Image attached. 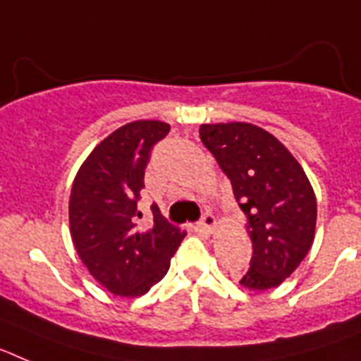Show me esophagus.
Listing matches in <instances>:
<instances>
[{
	"instance_id": "esophagus-1",
	"label": "esophagus",
	"mask_w": 361,
	"mask_h": 361,
	"mask_svg": "<svg viewBox=\"0 0 361 361\" xmlns=\"http://www.w3.org/2000/svg\"><path fill=\"white\" fill-rule=\"evenodd\" d=\"M199 224H200V228H204L206 231H213V228H215V224H216V220L212 213L206 212L202 216H200Z\"/></svg>"
}]
</instances>
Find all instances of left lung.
<instances>
[{"label":"left lung","mask_w":361,"mask_h":361,"mask_svg":"<svg viewBox=\"0 0 361 361\" xmlns=\"http://www.w3.org/2000/svg\"><path fill=\"white\" fill-rule=\"evenodd\" d=\"M200 141L231 180L253 242L244 288H276L309 253L317 228V197L289 149L250 123L202 124Z\"/></svg>","instance_id":"8db88e82"}]
</instances>
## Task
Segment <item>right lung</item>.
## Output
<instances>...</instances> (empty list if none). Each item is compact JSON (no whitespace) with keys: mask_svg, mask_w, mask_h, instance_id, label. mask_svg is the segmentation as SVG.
<instances>
[{"mask_svg":"<svg viewBox=\"0 0 361 361\" xmlns=\"http://www.w3.org/2000/svg\"><path fill=\"white\" fill-rule=\"evenodd\" d=\"M170 132L161 121H133L99 142L73 178L70 233L90 275L119 296H141L170 269L186 233L153 204L148 228L137 209L153 146Z\"/></svg>","mask_w":361,"mask_h":361,"instance_id":"add662e5","label":"right lung"}]
</instances>
